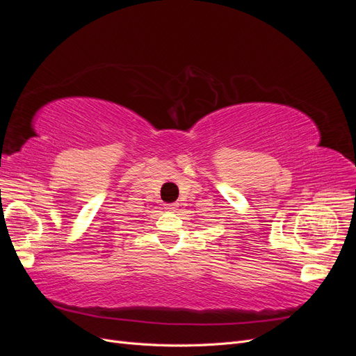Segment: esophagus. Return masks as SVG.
<instances>
[{"mask_svg":"<svg viewBox=\"0 0 356 356\" xmlns=\"http://www.w3.org/2000/svg\"><path fill=\"white\" fill-rule=\"evenodd\" d=\"M166 211H169V212H175L177 211V204H166Z\"/></svg>","mask_w":356,"mask_h":356,"instance_id":"esophagus-1","label":"esophagus"}]
</instances>
